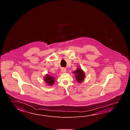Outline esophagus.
I'll list each match as a JSON object with an SVG mask.
<instances>
[{"label":"esophagus","mask_w":130,"mask_h":130,"mask_svg":"<svg viewBox=\"0 0 130 130\" xmlns=\"http://www.w3.org/2000/svg\"><path fill=\"white\" fill-rule=\"evenodd\" d=\"M61 72H66V69L65 68H62L61 69Z\"/></svg>","instance_id":"1"}]
</instances>
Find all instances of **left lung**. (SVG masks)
Returning a JSON list of instances; mask_svg holds the SVG:
<instances>
[{"instance_id": "obj_1", "label": "left lung", "mask_w": 130, "mask_h": 130, "mask_svg": "<svg viewBox=\"0 0 130 130\" xmlns=\"http://www.w3.org/2000/svg\"><path fill=\"white\" fill-rule=\"evenodd\" d=\"M74 73L76 74V79L78 83H81L83 81L85 77V74L84 72L80 68H78Z\"/></svg>"}]
</instances>
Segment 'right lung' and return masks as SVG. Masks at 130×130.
Segmentation results:
<instances>
[{"mask_svg":"<svg viewBox=\"0 0 130 130\" xmlns=\"http://www.w3.org/2000/svg\"><path fill=\"white\" fill-rule=\"evenodd\" d=\"M45 82H46V83L50 85H53L55 81V78H54L53 77H50L49 75H47L44 78Z\"/></svg>","mask_w":130,"mask_h":130,"instance_id":"1","label":"right lung"}]
</instances>
